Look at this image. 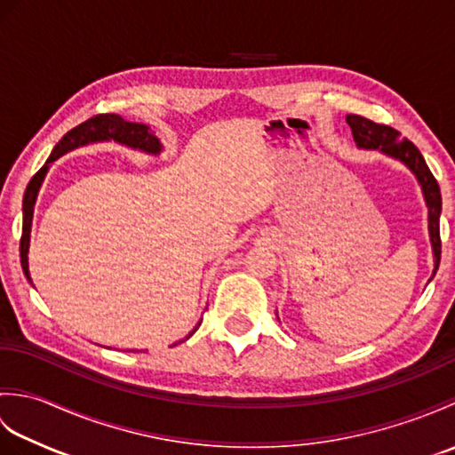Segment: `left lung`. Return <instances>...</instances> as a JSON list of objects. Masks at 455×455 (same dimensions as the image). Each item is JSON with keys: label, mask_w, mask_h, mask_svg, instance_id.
I'll return each mask as SVG.
<instances>
[{"label": "left lung", "mask_w": 455, "mask_h": 455, "mask_svg": "<svg viewBox=\"0 0 455 455\" xmlns=\"http://www.w3.org/2000/svg\"><path fill=\"white\" fill-rule=\"evenodd\" d=\"M346 123L350 124L354 140L360 148H375L393 158H399L401 162L414 172L419 178L424 197H427L428 205V222H430V240L434 248V274L440 266V254H442V240H440V211H442V196L436 178L432 176L427 162H424L420 150L414 147L409 139H403L397 129L389 127V124L375 123L362 115H347Z\"/></svg>", "instance_id": "left-lung-1"}]
</instances>
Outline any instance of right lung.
I'll return each mask as SVG.
<instances>
[{
  "instance_id": "add662e5",
  "label": "right lung",
  "mask_w": 455,
  "mask_h": 455,
  "mask_svg": "<svg viewBox=\"0 0 455 455\" xmlns=\"http://www.w3.org/2000/svg\"><path fill=\"white\" fill-rule=\"evenodd\" d=\"M98 140H115V142L127 144L131 148H139L152 154L160 152V140L150 132V127H147V124L142 123L124 121L121 115H115V113L93 115L92 119L80 123L78 127H74L72 131H68L62 137V140L54 147L51 158L46 160L44 166L35 173L31 181H28L25 197H23V235H21V244H19V254H21V267L27 279H31L28 277L27 252H28V235H31L35 201H36L38 188H41L44 173L48 170V164L54 162L56 158H60L68 150L78 148L82 144H88V142H98Z\"/></svg>"
}]
</instances>
